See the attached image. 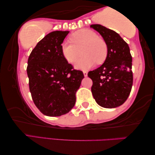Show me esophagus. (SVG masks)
I'll list each match as a JSON object with an SVG mask.
<instances>
[{
	"instance_id": "esophagus-1",
	"label": "esophagus",
	"mask_w": 155,
	"mask_h": 155,
	"mask_svg": "<svg viewBox=\"0 0 155 155\" xmlns=\"http://www.w3.org/2000/svg\"><path fill=\"white\" fill-rule=\"evenodd\" d=\"M83 73H84V77H87V75H88L87 71H84Z\"/></svg>"
}]
</instances>
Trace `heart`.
<instances>
[{
  "instance_id": "1",
  "label": "heart",
  "mask_w": 155,
  "mask_h": 155,
  "mask_svg": "<svg viewBox=\"0 0 155 155\" xmlns=\"http://www.w3.org/2000/svg\"><path fill=\"white\" fill-rule=\"evenodd\" d=\"M70 40L62 45V53L70 63L75 62L83 53V56L75 64L76 68L87 70L96 62L97 64L104 62L108 54L107 45L95 32L81 29L73 33Z\"/></svg>"
}]
</instances>
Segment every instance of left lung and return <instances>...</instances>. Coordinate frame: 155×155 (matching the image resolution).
<instances>
[{"instance_id": "1", "label": "left lung", "mask_w": 155, "mask_h": 155, "mask_svg": "<svg viewBox=\"0 0 155 155\" xmlns=\"http://www.w3.org/2000/svg\"><path fill=\"white\" fill-rule=\"evenodd\" d=\"M90 27L100 33L108 48L104 64L88 73L93 81V96L101 107H118L127 100L133 86L130 49L127 43L113 30L101 25H91Z\"/></svg>"}]
</instances>
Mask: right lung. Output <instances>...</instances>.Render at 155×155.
Segmentation results:
<instances>
[{
  "instance_id": "1",
  "label": "right lung",
  "mask_w": 155,
  "mask_h": 155,
  "mask_svg": "<svg viewBox=\"0 0 155 155\" xmlns=\"http://www.w3.org/2000/svg\"><path fill=\"white\" fill-rule=\"evenodd\" d=\"M69 31H55L38 43L27 68L33 101L42 114L61 116L75 106V94L84 76L73 69L62 53V44Z\"/></svg>"
}]
</instances>
